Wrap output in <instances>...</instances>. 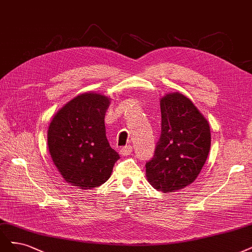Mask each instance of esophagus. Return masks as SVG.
<instances>
[{
  "label": "esophagus",
  "instance_id": "obj_1",
  "mask_svg": "<svg viewBox=\"0 0 252 252\" xmlns=\"http://www.w3.org/2000/svg\"><path fill=\"white\" fill-rule=\"evenodd\" d=\"M131 152H132L131 146H125V147H123V148H121V150H120V154L122 156H127Z\"/></svg>",
  "mask_w": 252,
  "mask_h": 252
}]
</instances>
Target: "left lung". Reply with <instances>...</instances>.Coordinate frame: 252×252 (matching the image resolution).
<instances>
[{"mask_svg": "<svg viewBox=\"0 0 252 252\" xmlns=\"http://www.w3.org/2000/svg\"><path fill=\"white\" fill-rule=\"evenodd\" d=\"M161 133L154 158L146 163L149 184L174 193L193 184L211 149V128L194 103L178 92L160 98Z\"/></svg>", "mask_w": 252, "mask_h": 252, "instance_id": "1", "label": "left lung"}]
</instances>
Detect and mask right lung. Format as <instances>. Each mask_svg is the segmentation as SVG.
Segmentation results:
<instances>
[{
	"mask_svg": "<svg viewBox=\"0 0 252 252\" xmlns=\"http://www.w3.org/2000/svg\"><path fill=\"white\" fill-rule=\"evenodd\" d=\"M110 98L84 93L68 101L52 119L48 129L49 152L60 175L80 189L98 188L108 180L120 155L105 131Z\"/></svg>",
	"mask_w": 252,
	"mask_h": 252,
	"instance_id": "right-lung-1",
	"label": "right lung"
}]
</instances>
